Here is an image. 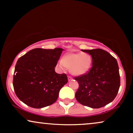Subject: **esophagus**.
<instances>
[{"label": "esophagus", "mask_w": 133, "mask_h": 133, "mask_svg": "<svg viewBox=\"0 0 133 133\" xmlns=\"http://www.w3.org/2000/svg\"><path fill=\"white\" fill-rule=\"evenodd\" d=\"M68 81H71V80L72 79V77H71V76H68Z\"/></svg>", "instance_id": "1"}]
</instances>
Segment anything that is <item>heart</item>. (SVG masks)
I'll use <instances>...</instances> for the list:
<instances>
[{
    "instance_id": "heart-1",
    "label": "heart",
    "mask_w": 133,
    "mask_h": 133,
    "mask_svg": "<svg viewBox=\"0 0 133 133\" xmlns=\"http://www.w3.org/2000/svg\"><path fill=\"white\" fill-rule=\"evenodd\" d=\"M92 57L88 52L67 53L59 59L57 65L62 70L68 68L71 73L76 76L85 74L90 70L92 65Z\"/></svg>"
}]
</instances>
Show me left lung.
<instances>
[{"label": "left lung", "mask_w": 133, "mask_h": 133, "mask_svg": "<svg viewBox=\"0 0 133 133\" xmlns=\"http://www.w3.org/2000/svg\"><path fill=\"white\" fill-rule=\"evenodd\" d=\"M82 51L91 56L92 66L87 73L74 77L79 83L76 99L85 106L101 108L111 102L119 91L121 79L117 62L102 49Z\"/></svg>", "instance_id": "8db88e82"}]
</instances>
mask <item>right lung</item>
I'll return each instance as SVG.
<instances>
[{"label":"right lung","mask_w":133,"mask_h":133,"mask_svg":"<svg viewBox=\"0 0 133 133\" xmlns=\"http://www.w3.org/2000/svg\"><path fill=\"white\" fill-rule=\"evenodd\" d=\"M63 50L34 48L18 59L12 84L22 102L41 108L57 101L60 90L68 82L66 74H57L54 70Z\"/></svg>","instance_id":"add662e5"}]
</instances>
